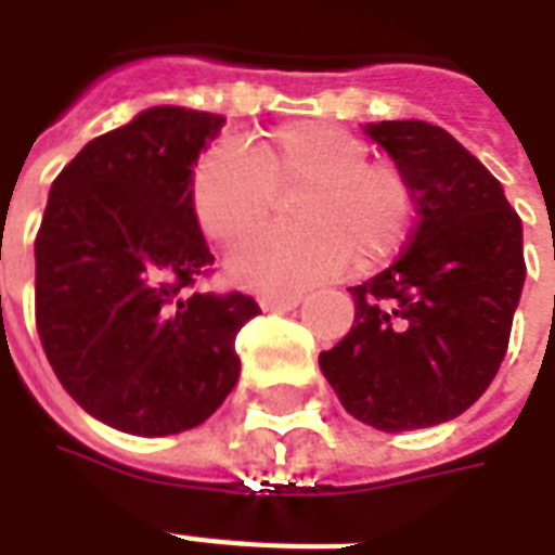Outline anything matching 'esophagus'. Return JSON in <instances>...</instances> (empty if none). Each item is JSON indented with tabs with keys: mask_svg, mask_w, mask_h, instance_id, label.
Returning <instances> with one entry per match:
<instances>
[{
	"mask_svg": "<svg viewBox=\"0 0 555 555\" xmlns=\"http://www.w3.org/2000/svg\"><path fill=\"white\" fill-rule=\"evenodd\" d=\"M264 311H294L296 305L302 302V296L296 294H268L259 299Z\"/></svg>",
	"mask_w": 555,
	"mask_h": 555,
	"instance_id": "1",
	"label": "esophagus"
}]
</instances>
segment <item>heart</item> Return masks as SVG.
<instances>
[{
  "label": "heart",
  "mask_w": 555,
  "mask_h": 555,
  "mask_svg": "<svg viewBox=\"0 0 555 555\" xmlns=\"http://www.w3.org/2000/svg\"><path fill=\"white\" fill-rule=\"evenodd\" d=\"M294 201L299 230H264L230 256V273L256 291L291 294L339 276L354 261L374 270L403 250L414 227L403 172L369 160L363 138L334 124L279 126L247 152L218 143L198 158L190 204L207 238L235 244L264 224L276 195Z\"/></svg>",
  "instance_id": "b5f03b06"
}]
</instances>
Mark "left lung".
<instances>
[{
    "label": "left lung",
    "instance_id": "obj_1",
    "mask_svg": "<svg viewBox=\"0 0 555 555\" xmlns=\"http://www.w3.org/2000/svg\"><path fill=\"white\" fill-rule=\"evenodd\" d=\"M412 186L403 256L354 296V325L320 369L339 403L379 431L429 429L466 412L507 354L525 287L521 218L499 178L440 126L365 124Z\"/></svg>",
    "mask_w": 555,
    "mask_h": 555
}]
</instances>
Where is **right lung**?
<instances>
[{
	"label": "right lung",
	"mask_w": 555,
	"mask_h": 555,
	"mask_svg": "<svg viewBox=\"0 0 555 555\" xmlns=\"http://www.w3.org/2000/svg\"><path fill=\"white\" fill-rule=\"evenodd\" d=\"M224 117L152 106L89 141L56 176L34 244L37 331L56 379L112 429L198 426L238 379L244 294H192L212 264L192 167Z\"/></svg>",
	"instance_id": "right-lung-1"
}]
</instances>
